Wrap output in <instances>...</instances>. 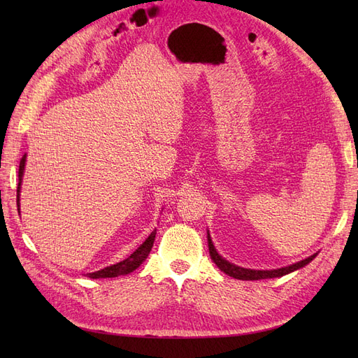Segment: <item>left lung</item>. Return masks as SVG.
<instances>
[{"instance_id": "8db88e82", "label": "left lung", "mask_w": 358, "mask_h": 358, "mask_svg": "<svg viewBox=\"0 0 358 358\" xmlns=\"http://www.w3.org/2000/svg\"><path fill=\"white\" fill-rule=\"evenodd\" d=\"M208 243H209V254L210 258L213 259V263L220 267V270L225 275H229L234 279H241V280H258V279H268V278H279V276H284L288 275L291 272H294V270L309 264L313 258L317 257V254H313L310 257H308L306 259H301V262L296 263V264H291L288 267H282V268H276V270H251V268H243L239 266H234L231 263L227 262L224 259L218 252H216V249L212 243L210 236L208 233Z\"/></svg>"}]
</instances>
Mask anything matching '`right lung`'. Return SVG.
Segmentation results:
<instances>
[{
  "instance_id": "obj_1",
  "label": "right lung",
  "mask_w": 358,
  "mask_h": 358,
  "mask_svg": "<svg viewBox=\"0 0 358 358\" xmlns=\"http://www.w3.org/2000/svg\"><path fill=\"white\" fill-rule=\"evenodd\" d=\"M25 158H27V155H24L22 159H20V162H19V183H17V191H16L17 192V197H16L17 206H19L20 182H22V175H24V169H25ZM155 234H157V230H154L152 233H150L148 239L142 245H140L131 255H129L128 258H125L124 262L116 263V264L109 266V267H106V268H101V270H99V272L90 273L88 276L92 278V279H99V278H116V276H121V275L131 273L133 270H136L148 258L150 249H152V246H154Z\"/></svg>"
}]
</instances>
